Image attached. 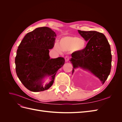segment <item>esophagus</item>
<instances>
[{
	"mask_svg": "<svg viewBox=\"0 0 122 122\" xmlns=\"http://www.w3.org/2000/svg\"><path fill=\"white\" fill-rule=\"evenodd\" d=\"M65 61H66V62L68 61H69V60H70V57H69V56H66L65 57Z\"/></svg>",
	"mask_w": 122,
	"mask_h": 122,
	"instance_id": "1",
	"label": "esophagus"
}]
</instances>
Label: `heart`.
I'll use <instances>...</instances> for the list:
<instances>
[{
    "mask_svg": "<svg viewBox=\"0 0 122 122\" xmlns=\"http://www.w3.org/2000/svg\"><path fill=\"white\" fill-rule=\"evenodd\" d=\"M60 48L63 51H69L72 49L75 50H82L86 45V42L83 39L77 36H65L62 38L60 42ZM56 49H59L58 46L56 45Z\"/></svg>",
    "mask_w": 122,
    "mask_h": 122,
    "instance_id": "b5f03b06",
    "label": "heart"
}]
</instances>
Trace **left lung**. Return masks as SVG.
Listing matches in <instances>:
<instances>
[{"label":"left lung","mask_w":122,"mask_h":122,"mask_svg":"<svg viewBox=\"0 0 122 122\" xmlns=\"http://www.w3.org/2000/svg\"><path fill=\"white\" fill-rule=\"evenodd\" d=\"M78 32L88 42L84 49L72 53V72L78 67L88 70L104 84L112 68V56L108 41L104 34L96 31L78 30Z\"/></svg>","instance_id":"1"}]
</instances>
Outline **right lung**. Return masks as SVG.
I'll return each instance as SVG.
<instances>
[{"instance_id": "add662e5", "label": "right lung", "mask_w": 122, "mask_h": 122, "mask_svg": "<svg viewBox=\"0 0 122 122\" xmlns=\"http://www.w3.org/2000/svg\"><path fill=\"white\" fill-rule=\"evenodd\" d=\"M56 35L47 27H39L25 35L17 51L16 72L23 86L34 92L49 88L53 83L58 70L65 64V59L59 57L50 59L49 49L54 46ZM46 76L51 80L45 86L42 79Z\"/></svg>"}]
</instances>
